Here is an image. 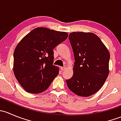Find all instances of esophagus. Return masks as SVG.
<instances>
[{"label":"esophagus","instance_id":"1","mask_svg":"<svg viewBox=\"0 0 121 121\" xmlns=\"http://www.w3.org/2000/svg\"><path fill=\"white\" fill-rule=\"evenodd\" d=\"M66 68H67V66H66V65H64V66L63 67H61V71H64L65 69H66Z\"/></svg>","mask_w":121,"mask_h":121}]
</instances>
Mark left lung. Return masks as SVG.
Returning <instances> with one entry per match:
<instances>
[{"mask_svg": "<svg viewBox=\"0 0 121 121\" xmlns=\"http://www.w3.org/2000/svg\"><path fill=\"white\" fill-rule=\"evenodd\" d=\"M69 40L75 62L73 75L66 80L67 84L75 94L89 97L105 82L110 54L101 39L92 33H71Z\"/></svg>", "mask_w": 121, "mask_h": 121, "instance_id": "8db88e82", "label": "left lung"}]
</instances>
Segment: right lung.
I'll return each mask as SVG.
<instances>
[{"mask_svg":"<svg viewBox=\"0 0 121 121\" xmlns=\"http://www.w3.org/2000/svg\"><path fill=\"white\" fill-rule=\"evenodd\" d=\"M68 36L66 32L37 27L18 43L13 54V72L26 91L39 94L49 87L59 73L53 65V49Z\"/></svg>","mask_w":121,"mask_h":121,"instance_id":"obj_1","label":"right lung"}]
</instances>
